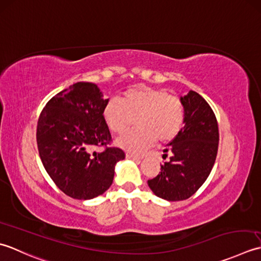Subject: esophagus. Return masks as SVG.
I'll return each instance as SVG.
<instances>
[{
  "instance_id": "34e87169",
  "label": "esophagus",
  "mask_w": 261,
  "mask_h": 261,
  "mask_svg": "<svg viewBox=\"0 0 261 261\" xmlns=\"http://www.w3.org/2000/svg\"><path fill=\"white\" fill-rule=\"evenodd\" d=\"M126 158L130 159V160H140V159H141L140 155H135V154H133V153H127Z\"/></svg>"
}]
</instances>
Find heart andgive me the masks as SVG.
<instances>
[{"mask_svg": "<svg viewBox=\"0 0 261 261\" xmlns=\"http://www.w3.org/2000/svg\"><path fill=\"white\" fill-rule=\"evenodd\" d=\"M103 119L110 130L123 133L138 116L140 128L125 133L117 138V144L130 152H142L154 141L169 142L181 130L185 123V108L178 97L167 90L136 86L129 88L120 100L109 99L102 110Z\"/></svg>", "mask_w": 261, "mask_h": 261, "instance_id": "b5f03b06", "label": "heart"}]
</instances>
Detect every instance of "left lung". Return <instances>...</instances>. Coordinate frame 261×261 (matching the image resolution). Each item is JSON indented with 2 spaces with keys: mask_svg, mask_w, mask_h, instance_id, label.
<instances>
[{
  "mask_svg": "<svg viewBox=\"0 0 261 261\" xmlns=\"http://www.w3.org/2000/svg\"><path fill=\"white\" fill-rule=\"evenodd\" d=\"M180 100L185 125L163 150V158L171 153L170 160L147 181L158 197L169 201L187 199L201 187L215 163L220 140L216 117L207 101L191 90Z\"/></svg>",
  "mask_w": 261,
  "mask_h": 261,
  "instance_id": "obj_1",
  "label": "left lung"
}]
</instances>
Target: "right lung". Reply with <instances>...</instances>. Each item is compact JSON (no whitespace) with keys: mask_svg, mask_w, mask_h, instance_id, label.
<instances>
[{"mask_svg":"<svg viewBox=\"0 0 261 261\" xmlns=\"http://www.w3.org/2000/svg\"><path fill=\"white\" fill-rule=\"evenodd\" d=\"M97 84L77 82L54 95L37 125V145L47 173L64 194L87 200L102 195L114 180L118 147H108L111 134L103 119L106 102ZM105 146L102 152H92Z\"/></svg>","mask_w":261,"mask_h":261,"instance_id":"right-lung-1","label":"right lung"}]
</instances>
